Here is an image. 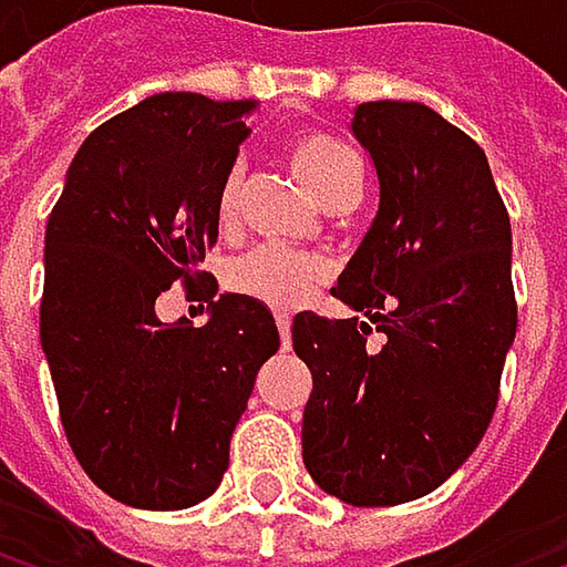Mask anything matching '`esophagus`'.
Here are the masks:
<instances>
[{"label":"esophagus","instance_id":"1","mask_svg":"<svg viewBox=\"0 0 567 567\" xmlns=\"http://www.w3.org/2000/svg\"><path fill=\"white\" fill-rule=\"evenodd\" d=\"M276 324H279L282 348H288V344H291V318H288V315H276Z\"/></svg>","mask_w":567,"mask_h":567}]
</instances>
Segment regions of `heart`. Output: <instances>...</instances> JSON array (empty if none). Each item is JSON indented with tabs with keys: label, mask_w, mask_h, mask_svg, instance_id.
Here are the masks:
<instances>
[{
	"label": "heart",
	"mask_w": 567,
	"mask_h": 567,
	"mask_svg": "<svg viewBox=\"0 0 567 567\" xmlns=\"http://www.w3.org/2000/svg\"><path fill=\"white\" fill-rule=\"evenodd\" d=\"M282 147L288 164L321 206L331 209L344 199H358L361 161L344 141L324 131H298ZM239 193H243V167L233 164L216 186V223L223 229H229L239 216ZM321 279H324L321 259L308 252L276 249V246H259L239 256L226 272V282L233 291L249 295L272 308H295Z\"/></svg>",
	"instance_id": "b5f03b06"
}]
</instances>
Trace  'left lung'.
Here are the masks:
<instances>
[{
    "mask_svg": "<svg viewBox=\"0 0 567 567\" xmlns=\"http://www.w3.org/2000/svg\"><path fill=\"white\" fill-rule=\"evenodd\" d=\"M351 131L381 209L334 288L364 318L291 321L311 371L301 456L324 493L400 506L446 483L496 413L518 324L512 229L483 147L426 104L368 101Z\"/></svg>",
    "mask_w": 567,
    "mask_h": 567,
    "instance_id": "left-lung-1",
    "label": "left lung"
}]
</instances>
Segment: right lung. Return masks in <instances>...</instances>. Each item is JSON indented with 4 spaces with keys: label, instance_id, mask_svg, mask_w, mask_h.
<instances>
[{
    "label": "right lung",
    "instance_id": "obj_1",
    "mask_svg": "<svg viewBox=\"0 0 567 567\" xmlns=\"http://www.w3.org/2000/svg\"><path fill=\"white\" fill-rule=\"evenodd\" d=\"M252 101L154 94L104 121L74 154L45 229L42 351L71 453L134 509H186L223 483L229 436L259 368L279 351L266 305L223 295L203 329L164 326L173 281L216 295V186Z\"/></svg>",
    "mask_w": 567,
    "mask_h": 567
}]
</instances>
